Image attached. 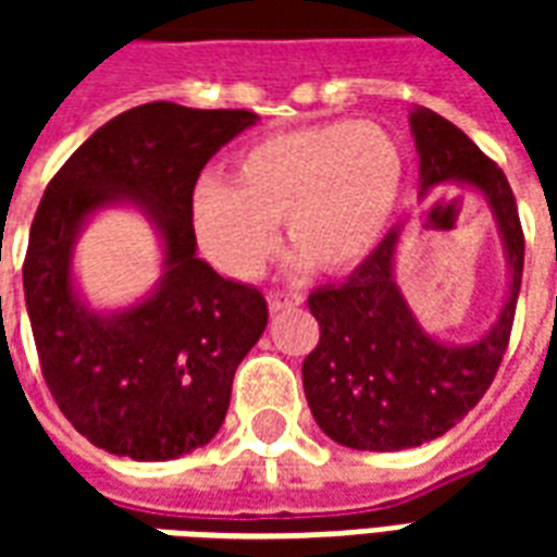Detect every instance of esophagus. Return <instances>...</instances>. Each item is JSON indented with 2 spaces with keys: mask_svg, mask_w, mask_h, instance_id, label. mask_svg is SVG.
Here are the masks:
<instances>
[{
  "mask_svg": "<svg viewBox=\"0 0 557 557\" xmlns=\"http://www.w3.org/2000/svg\"><path fill=\"white\" fill-rule=\"evenodd\" d=\"M304 298L301 295H295V292H268V307L280 313V310H289V307H298Z\"/></svg>",
  "mask_w": 557,
  "mask_h": 557,
  "instance_id": "34e87169",
  "label": "esophagus"
}]
</instances>
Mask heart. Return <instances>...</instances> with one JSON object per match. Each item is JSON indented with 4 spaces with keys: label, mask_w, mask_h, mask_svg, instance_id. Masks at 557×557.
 Wrapping results in <instances>:
<instances>
[{
    "label": "heart",
    "mask_w": 557,
    "mask_h": 557,
    "mask_svg": "<svg viewBox=\"0 0 557 557\" xmlns=\"http://www.w3.org/2000/svg\"><path fill=\"white\" fill-rule=\"evenodd\" d=\"M406 187V154L375 122L280 131L235 154L232 182L196 178L190 226L202 253L230 277H256L277 244L292 265L327 274L358 268L391 230Z\"/></svg>",
    "instance_id": "b5f03b06"
}]
</instances>
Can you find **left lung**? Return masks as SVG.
Masks as SVG:
<instances>
[{
  "mask_svg": "<svg viewBox=\"0 0 557 557\" xmlns=\"http://www.w3.org/2000/svg\"><path fill=\"white\" fill-rule=\"evenodd\" d=\"M420 158V196L462 187L492 211L507 262L498 319L471 343H444L420 325L397 286L403 226L387 232L346 283L319 286L310 313L319 346L304 358V394L327 438L351 450H406L456 426L486 394L513 327L525 238L504 172L447 119L426 107L409 113Z\"/></svg>",
  "mask_w": 557,
  "mask_h": 557,
  "instance_id": "left-lung-1",
  "label": "left lung"
}]
</instances>
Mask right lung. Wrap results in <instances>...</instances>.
Here are the masks:
<instances>
[{
	"mask_svg": "<svg viewBox=\"0 0 557 557\" xmlns=\"http://www.w3.org/2000/svg\"><path fill=\"white\" fill-rule=\"evenodd\" d=\"M256 122L250 110L143 103L98 127L44 190L23 262L32 334L62 414L107 454L163 462L223 426L232 375L262 337L268 304L196 256L190 190ZM122 205L159 235L161 277L131 308L95 311L73 250L98 210Z\"/></svg>",
	"mask_w": 557,
	"mask_h": 557,
	"instance_id": "obj_1",
	"label": "right lung"
}]
</instances>
